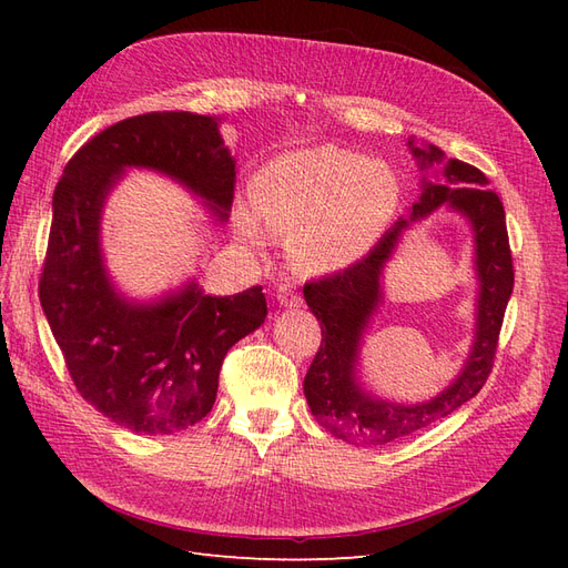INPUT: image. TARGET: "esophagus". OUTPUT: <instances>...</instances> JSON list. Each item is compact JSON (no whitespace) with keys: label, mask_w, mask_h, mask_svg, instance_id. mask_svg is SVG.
<instances>
[{"label":"esophagus","mask_w":568,"mask_h":568,"mask_svg":"<svg viewBox=\"0 0 568 568\" xmlns=\"http://www.w3.org/2000/svg\"><path fill=\"white\" fill-rule=\"evenodd\" d=\"M277 301L284 307H301L303 305V298L291 286H280L277 288Z\"/></svg>","instance_id":"34e87169"}]
</instances>
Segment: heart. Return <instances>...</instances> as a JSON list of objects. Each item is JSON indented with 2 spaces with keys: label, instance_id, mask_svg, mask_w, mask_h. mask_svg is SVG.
<instances>
[{
  "label": "heart",
  "instance_id": "1",
  "mask_svg": "<svg viewBox=\"0 0 568 568\" xmlns=\"http://www.w3.org/2000/svg\"><path fill=\"white\" fill-rule=\"evenodd\" d=\"M253 209L265 225L288 234L291 263L307 274L348 270L382 242L400 211L403 184L395 170L336 146L282 153L257 170ZM236 211V230L263 244L261 222Z\"/></svg>",
  "mask_w": 568,
  "mask_h": 568
}]
</instances>
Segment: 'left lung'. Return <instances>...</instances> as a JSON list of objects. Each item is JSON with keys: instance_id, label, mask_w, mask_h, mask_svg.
Listing matches in <instances>:
<instances>
[{"instance_id": "1", "label": "left lung", "mask_w": 568, "mask_h": 568, "mask_svg": "<svg viewBox=\"0 0 568 568\" xmlns=\"http://www.w3.org/2000/svg\"><path fill=\"white\" fill-rule=\"evenodd\" d=\"M419 170H434V180L422 178V194L412 203L409 217H400L363 261L348 270L305 284L303 296L322 324V343L305 374L303 390L315 419L336 438L353 445H386L434 424L462 407L484 388L497 336L514 288L511 251L503 201L497 199L478 168L445 159L434 144L407 142ZM448 204L470 222L475 236L477 313L475 338L468 359L456 379L434 399L395 404L379 399L358 379V348L383 302V270L412 221Z\"/></svg>"}]
</instances>
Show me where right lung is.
Listing matches in <instances>:
<instances>
[{"label":"right lung","mask_w":568,"mask_h":568,"mask_svg":"<svg viewBox=\"0 0 568 568\" xmlns=\"http://www.w3.org/2000/svg\"><path fill=\"white\" fill-rule=\"evenodd\" d=\"M234 165L220 118L144 113L92 136L54 189L42 311L82 398L128 432L170 436L209 415L222 359L265 322L267 303L263 286L209 296L194 280L151 301L125 296L101 248L106 199L125 170H153L225 225Z\"/></svg>","instance_id":"add662e5"}]
</instances>
